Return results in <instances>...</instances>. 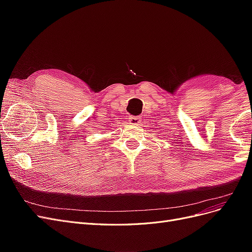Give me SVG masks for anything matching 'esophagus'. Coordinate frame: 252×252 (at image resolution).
Listing matches in <instances>:
<instances>
[{
	"instance_id": "obj_1",
	"label": "esophagus",
	"mask_w": 252,
	"mask_h": 252,
	"mask_svg": "<svg viewBox=\"0 0 252 252\" xmlns=\"http://www.w3.org/2000/svg\"><path fill=\"white\" fill-rule=\"evenodd\" d=\"M128 121H129V123H130L131 125H139V124L141 123V119H140V117H134V116H132V117H129Z\"/></svg>"
}]
</instances>
